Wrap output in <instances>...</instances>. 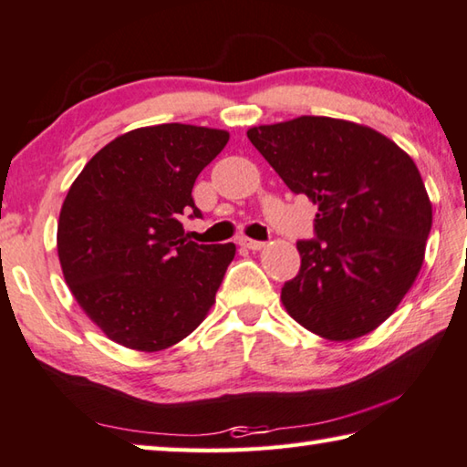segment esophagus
<instances>
[{"label":"esophagus","mask_w":467,"mask_h":467,"mask_svg":"<svg viewBox=\"0 0 467 467\" xmlns=\"http://www.w3.org/2000/svg\"><path fill=\"white\" fill-rule=\"evenodd\" d=\"M239 243L243 244V247H247V249H251V251H259V249L265 247L264 241H253V239H247V236H243V239H241Z\"/></svg>","instance_id":"obj_1"}]
</instances>
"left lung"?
Here are the masks:
<instances>
[{"mask_svg": "<svg viewBox=\"0 0 467 467\" xmlns=\"http://www.w3.org/2000/svg\"><path fill=\"white\" fill-rule=\"evenodd\" d=\"M292 193L317 205L315 239L298 241L300 270L282 303L334 342L389 317L420 272L432 205L404 150L365 125L303 115L247 131Z\"/></svg>", "mask_w": 467, "mask_h": 467, "instance_id": "left-lung-1", "label": "left lung"}]
</instances>
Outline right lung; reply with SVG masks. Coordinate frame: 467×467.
Wrapping results in <instances>:
<instances>
[{
	"label": "right lung",
	"instance_id": "1",
	"mask_svg": "<svg viewBox=\"0 0 467 467\" xmlns=\"http://www.w3.org/2000/svg\"><path fill=\"white\" fill-rule=\"evenodd\" d=\"M228 133L183 123L140 128L94 154L67 192L57 253L69 290L107 337L158 352L200 326L234 257V243L197 244L181 218Z\"/></svg>",
	"mask_w": 467,
	"mask_h": 467
}]
</instances>
